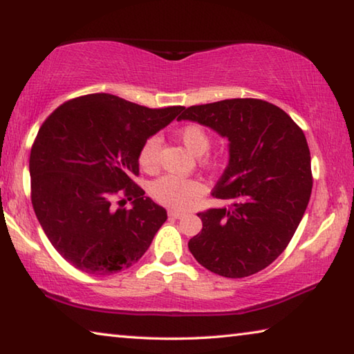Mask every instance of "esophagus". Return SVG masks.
I'll use <instances>...</instances> for the list:
<instances>
[{
	"instance_id": "esophagus-1",
	"label": "esophagus",
	"mask_w": 354,
	"mask_h": 354,
	"mask_svg": "<svg viewBox=\"0 0 354 354\" xmlns=\"http://www.w3.org/2000/svg\"><path fill=\"white\" fill-rule=\"evenodd\" d=\"M184 215V212H181V211H169V217H171V218H181Z\"/></svg>"
}]
</instances>
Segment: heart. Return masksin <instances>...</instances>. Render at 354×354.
Returning <instances> with one entry per match:
<instances>
[{
    "label": "heart",
    "instance_id": "heart-1",
    "mask_svg": "<svg viewBox=\"0 0 354 354\" xmlns=\"http://www.w3.org/2000/svg\"><path fill=\"white\" fill-rule=\"evenodd\" d=\"M178 137L192 153L201 156L203 162H207V158L203 154L207 153V149L211 148L212 139L206 128H203L198 123L184 124L183 128H179ZM159 148L160 139L156 136L148 137L142 143L139 149V164L143 170L151 171L158 167ZM149 194L160 205L173 209H184L190 205L195 196L201 194V185L200 183L194 181V179H185L175 175H164L151 183V185H149Z\"/></svg>",
    "mask_w": 354,
    "mask_h": 354
}]
</instances>
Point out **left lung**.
<instances>
[{
    "label": "left lung",
    "mask_w": 354,
    "mask_h": 354,
    "mask_svg": "<svg viewBox=\"0 0 354 354\" xmlns=\"http://www.w3.org/2000/svg\"><path fill=\"white\" fill-rule=\"evenodd\" d=\"M178 120L205 124L230 140V164L212 196L230 207L200 212L189 250L203 267L245 278L270 266L295 234L313 190L303 129L278 106L232 98L190 106Z\"/></svg>",
    "instance_id": "1"
}]
</instances>
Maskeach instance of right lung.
<instances>
[{
	"instance_id": "1",
	"label": "right lung",
	"mask_w": 354,
	"mask_h": 354,
	"mask_svg": "<svg viewBox=\"0 0 354 354\" xmlns=\"http://www.w3.org/2000/svg\"><path fill=\"white\" fill-rule=\"evenodd\" d=\"M183 109L92 93L61 104L40 127L29 156L32 207L53 247L77 270L112 274L145 254L167 211L133 181L139 149ZM120 193L125 198L117 202Z\"/></svg>"
}]
</instances>
